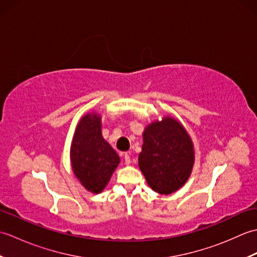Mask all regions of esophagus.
Listing matches in <instances>:
<instances>
[{"label": "esophagus", "mask_w": 257, "mask_h": 257, "mask_svg": "<svg viewBox=\"0 0 257 257\" xmlns=\"http://www.w3.org/2000/svg\"><path fill=\"white\" fill-rule=\"evenodd\" d=\"M123 158H124V163L125 165H130V162H132V160H130V156H129V154L128 152H125V154L123 155Z\"/></svg>", "instance_id": "esophagus-1"}]
</instances>
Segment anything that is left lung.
<instances>
[{
  "label": "left lung",
  "instance_id": "8db88e82",
  "mask_svg": "<svg viewBox=\"0 0 257 257\" xmlns=\"http://www.w3.org/2000/svg\"><path fill=\"white\" fill-rule=\"evenodd\" d=\"M138 161L150 188L160 194H170L190 177L194 162L192 141L181 123L166 117L145 129Z\"/></svg>",
  "mask_w": 257,
  "mask_h": 257
}]
</instances>
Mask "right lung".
<instances>
[{
    "instance_id": "1",
    "label": "right lung",
    "mask_w": 257,
    "mask_h": 257,
    "mask_svg": "<svg viewBox=\"0 0 257 257\" xmlns=\"http://www.w3.org/2000/svg\"><path fill=\"white\" fill-rule=\"evenodd\" d=\"M70 158L73 171L81 184L91 192H101L120 159L102 138L98 114H86L80 119L74 135Z\"/></svg>"
}]
</instances>
